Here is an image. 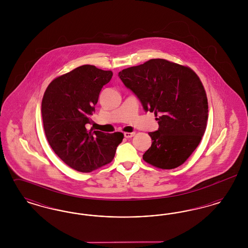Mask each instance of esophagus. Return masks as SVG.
Segmentation results:
<instances>
[{"instance_id": "obj_1", "label": "esophagus", "mask_w": 248, "mask_h": 248, "mask_svg": "<svg viewBox=\"0 0 248 248\" xmlns=\"http://www.w3.org/2000/svg\"><path fill=\"white\" fill-rule=\"evenodd\" d=\"M124 138H126V139H130V138H132V137H134L135 136V132H132V133H124Z\"/></svg>"}]
</instances>
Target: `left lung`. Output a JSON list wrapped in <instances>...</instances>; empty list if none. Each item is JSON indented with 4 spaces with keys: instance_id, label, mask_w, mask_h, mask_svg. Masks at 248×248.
<instances>
[{
    "instance_id": "1",
    "label": "left lung",
    "mask_w": 248,
    "mask_h": 248,
    "mask_svg": "<svg viewBox=\"0 0 248 248\" xmlns=\"http://www.w3.org/2000/svg\"><path fill=\"white\" fill-rule=\"evenodd\" d=\"M124 84L154 112L159 128L150 132L143 160L162 169L182 165L199 145L208 119L207 97L197 74L168 60L151 59L118 73Z\"/></svg>"
}]
</instances>
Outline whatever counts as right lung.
Masks as SVG:
<instances>
[{
    "mask_svg": "<svg viewBox=\"0 0 248 248\" xmlns=\"http://www.w3.org/2000/svg\"><path fill=\"white\" fill-rule=\"evenodd\" d=\"M112 71L83 65L53 80L42 100V117L48 143L71 168L87 173L112 161L121 132L87 130L99 93Z\"/></svg>",
    "mask_w": 248,
    "mask_h": 248,
    "instance_id": "add662e5",
    "label": "right lung"
}]
</instances>
